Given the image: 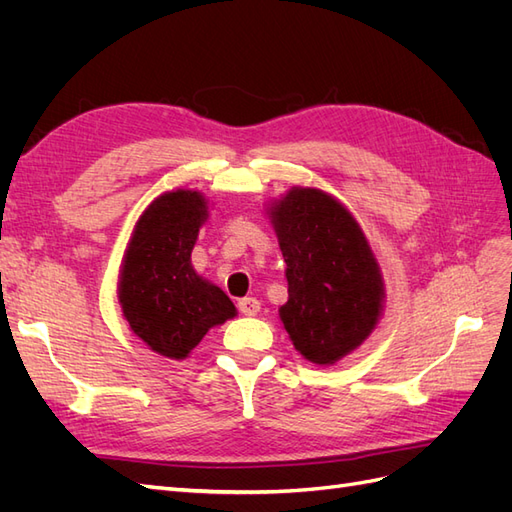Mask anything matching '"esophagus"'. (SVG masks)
<instances>
[{"mask_svg":"<svg viewBox=\"0 0 512 512\" xmlns=\"http://www.w3.org/2000/svg\"><path fill=\"white\" fill-rule=\"evenodd\" d=\"M239 312L243 316H256L260 312V301L254 297H245L239 301Z\"/></svg>","mask_w":512,"mask_h":512,"instance_id":"34e87169","label":"esophagus"}]
</instances>
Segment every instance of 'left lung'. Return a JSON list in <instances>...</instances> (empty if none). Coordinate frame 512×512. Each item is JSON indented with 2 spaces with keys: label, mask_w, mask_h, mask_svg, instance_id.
<instances>
[{
  "label": "left lung",
  "mask_w": 512,
  "mask_h": 512,
  "mask_svg": "<svg viewBox=\"0 0 512 512\" xmlns=\"http://www.w3.org/2000/svg\"><path fill=\"white\" fill-rule=\"evenodd\" d=\"M269 211L286 262L284 329L307 361L333 365L359 348L382 316L378 260L354 215L327 192L292 188Z\"/></svg>",
  "instance_id": "obj_1"
}]
</instances>
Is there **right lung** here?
Returning a JSON list of instances; mask_svg holds the SVG:
<instances>
[{
	"instance_id": "add662e5",
	"label": "right lung",
	"mask_w": 512,
	"mask_h": 512,
	"mask_svg": "<svg viewBox=\"0 0 512 512\" xmlns=\"http://www.w3.org/2000/svg\"><path fill=\"white\" fill-rule=\"evenodd\" d=\"M207 209L196 190L164 192L138 218L123 254L117 292L123 318L166 359H185L209 329L237 316L226 292L192 267Z\"/></svg>"
}]
</instances>
